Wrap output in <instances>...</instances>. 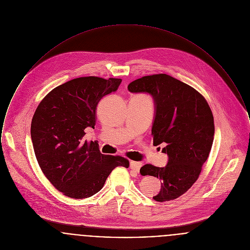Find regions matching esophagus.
Masks as SVG:
<instances>
[{
	"mask_svg": "<svg viewBox=\"0 0 250 250\" xmlns=\"http://www.w3.org/2000/svg\"><path fill=\"white\" fill-rule=\"evenodd\" d=\"M142 162H136V161H132L131 163H130V167H131V168L134 170L135 172H138L139 171V169H140V167H142Z\"/></svg>",
	"mask_w": 250,
	"mask_h": 250,
	"instance_id": "esophagus-1",
	"label": "esophagus"
}]
</instances>
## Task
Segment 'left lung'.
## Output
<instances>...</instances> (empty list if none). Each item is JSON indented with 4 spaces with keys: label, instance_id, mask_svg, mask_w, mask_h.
Here are the masks:
<instances>
[{
    "label": "left lung",
    "instance_id": "8db88e82",
    "mask_svg": "<svg viewBox=\"0 0 250 250\" xmlns=\"http://www.w3.org/2000/svg\"><path fill=\"white\" fill-rule=\"evenodd\" d=\"M128 90L152 96L153 145L166 143L162 151L168 156L166 166L146 164L140 173L160 179L161 189L152 197L155 201L176 199L196 182L209 155L214 137L210 107L198 91L167 74L142 77L129 84Z\"/></svg>",
    "mask_w": 250,
    "mask_h": 250
}]
</instances>
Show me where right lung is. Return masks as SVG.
<instances>
[{
  "label": "right lung",
  "mask_w": 250,
  "mask_h": 250,
  "mask_svg": "<svg viewBox=\"0 0 250 250\" xmlns=\"http://www.w3.org/2000/svg\"><path fill=\"white\" fill-rule=\"evenodd\" d=\"M121 79L83 77L54 88L41 101L31 122L38 163L50 183L65 196L90 197L103 188L112 170L129 167V160L102 154L96 142L84 140V130L95 128L97 106L116 92Z\"/></svg>",
  "instance_id": "add662e5"
}]
</instances>
